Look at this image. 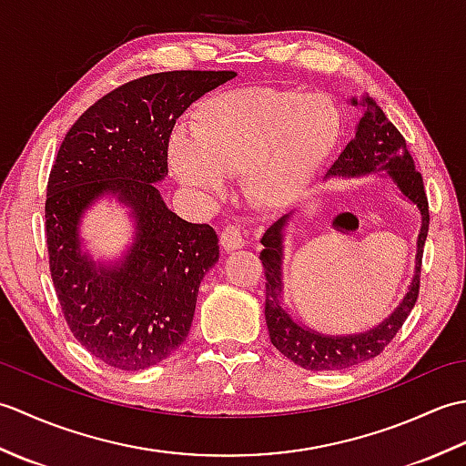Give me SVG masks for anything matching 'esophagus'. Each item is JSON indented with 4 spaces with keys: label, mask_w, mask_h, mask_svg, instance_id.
<instances>
[{
    "label": "esophagus",
    "mask_w": 466,
    "mask_h": 466,
    "mask_svg": "<svg viewBox=\"0 0 466 466\" xmlns=\"http://www.w3.org/2000/svg\"><path fill=\"white\" fill-rule=\"evenodd\" d=\"M220 244H222V248L226 252H234V250H238V248H244L246 238H244L242 228L238 224L226 226L224 230H222V234H220Z\"/></svg>",
    "instance_id": "esophagus-1"
}]
</instances>
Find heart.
Instances as JSON below:
<instances>
[{
    "label": "heart",
    "mask_w": 466,
    "mask_h": 466,
    "mask_svg": "<svg viewBox=\"0 0 466 466\" xmlns=\"http://www.w3.org/2000/svg\"><path fill=\"white\" fill-rule=\"evenodd\" d=\"M340 134V112L326 94L244 87L208 97L190 134L167 140L177 180L210 196L224 176L240 174L242 190L262 208L289 204L329 157Z\"/></svg>",
    "instance_id": "obj_1"
}]
</instances>
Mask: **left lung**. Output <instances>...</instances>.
<instances>
[{"instance_id": "left-lung-1", "label": "left lung", "mask_w": 466, "mask_h": 466, "mask_svg": "<svg viewBox=\"0 0 466 466\" xmlns=\"http://www.w3.org/2000/svg\"><path fill=\"white\" fill-rule=\"evenodd\" d=\"M350 104L360 107L362 117L354 127V137L326 170L322 182L329 177H360L370 174L389 177L404 200L417 206L420 214L414 274L400 304L389 314V319H384L372 329L354 334H324L309 329L299 319H294L282 300L284 236L296 210H290L280 220H276L260 240L264 246L260 260L266 276V326H268L270 340L276 349L306 370H342L379 356L384 346L394 339V334L400 330L404 320L409 319L419 296L422 248L429 232V202L427 194H424L422 176L414 170V160L402 134L384 116L380 106L369 96H362L360 100L352 97Z\"/></svg>"}]
</instances>
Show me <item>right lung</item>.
<instances>
[{
	"label": "right lung",
	"instance_id": "obj_1",
	"mask_svg": "<svg viewBox=\"0 0 466 466\" xmlns=\"http://www.w3.org/2000/svg\"><path fill=\"white\" fill-rule=\"evenodd\" d=\"M232 77L182 69L127 82L87 107L59 146L46 200L49 272L76 340L114 369L162 362L190 332L198 289L220 256L218 234L174 214L156 184L167 176L177 117ZM102 197L127 207L135 224L114 261H96L79 232Z\"/></svg>",
	"mask_w": 466,
	"mask_h": 466
}]
</instances>
